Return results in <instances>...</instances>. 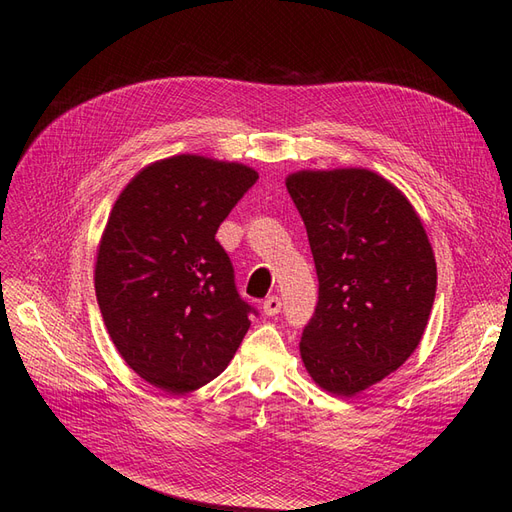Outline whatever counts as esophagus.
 I'll use <instances>...</instances> for the list:
<instances>
[{
  "label": "esophagus",
  "mask_w": 512,
  "mask_h": 512,
  "mask_svg": "<svg viewBox=\"0 0 512 512\" xmlns=\"http://www.w3.org/2000/svg\"><path fill=\"white\" fill-rule=\"evenodd\" d=\"M280 309H282L280 297H267L265 303H262V312H265V316H277L280 314Z\"/></svg>",
  "instance_id": "obj_1"
}]
</instances>
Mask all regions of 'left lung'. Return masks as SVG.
<instances>
[{"label": "left lung", "mask_w": 512, "mask_h": 512, "mask_svg": "<svg viewBox=\"0 0 512 512\" xmlns=\"http://www.w3.org/2000/svg\"><path fill=\"white\" fill-rule=\"evenodd\" d=\"M286 188L320 284L301 359L322 391L354 397L421 344L436 299V256L406 194L374 170L303 168Z\"/></svg>", "instance_id": "left-lung-1"}]
</instances>
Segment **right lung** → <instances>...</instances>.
I'll use <instances>...</instances> for the list:
<instances>
[{
  "mask_svg": "<svg viewBox=\"0 0 512 512\" xmlns=\"http://www.w3.org/2000/svg\"><path fill=\"white\" fill-rule=\"evenodd\" d=\"M247 164L179 153L128 181L96 254V297L121 359L168 395L218 378L252 307L215 232L256 183Z\"/></svg>",
  "mask_w": 512,
  "mask_h": 512,
  "instance_id": "right-lung-1",
  "label": "right lung"
}]
</instances>
